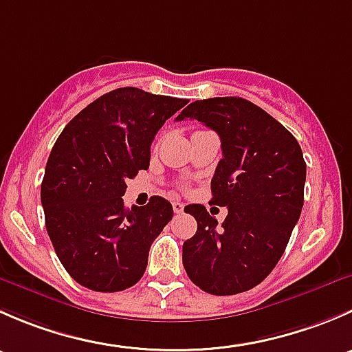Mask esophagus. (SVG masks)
<instances>
[{"label":"esophagus","mask_w":352,"mask_h":352,"mask_svg":"<svg viewBox=\"0 0 352 352\" xmlns=\"http://www.w3.org/2000/svg\"><path fill=\"white\" fill-rule=\"evenodd\" d=\"M172 206H173V211H175L177 214H180V212H184V204H182V202H180V201H173Z\"/></svg>","instance_id":"esophagus-1"}]
</instances>
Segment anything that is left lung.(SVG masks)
Here are the masks:
<instances>
[{
	"mask_svg": "<svg viewBox=\"0 0 352 352\" xmlns=\"http://www.w3.org/2000/svg\"><path fill=\"white\" fill-rule=\"evenodd\" d=\"M184 119L218 133L223 158L211 180V204L228 208L218 225L202 204L186 206L197 232L184 242V267L206 293H243L271 274L300 218L303 151L281 122L240 97L196 100L177 117Z\"/></svg>",
	"mask_w": 352,
	"mask_h": 352,
	"instance_id": "obj_1",
	"label": "left lung"
}]
</instances>
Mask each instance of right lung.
<instances>
[{"label": "right lung", "instance_id": "right-lung-1", "mask_svg": "<svg viewBox=\"0 0 352 352\" xmlns=\"http://www.w3.org/2000/svg\"><path fill=\"white\" fill-rule=\"evenodd\" d=\"M187 102L117 88L87 105L59 134L41 201L52 247L78 285L116 293L143 278L151 243L173 209L160 196L126 208V180L148 170L156 133Z\"/></svg>", "mask_w": 352, "mask_h": 352}]
</instances>
